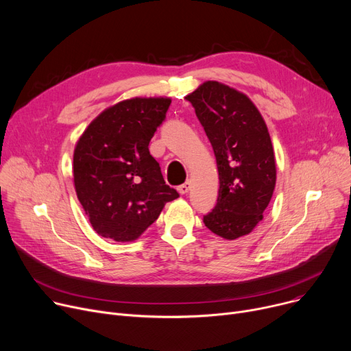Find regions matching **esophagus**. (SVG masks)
Returning <instances> with one entry per match:
<instances>
[{"mask_svg": "<svg viewBox=\"0 0 351 351\" xmlns=\"http://www.w3.org/2000/svg\"><path fill=\"white\" fill-rule=\"evenodd\" d=\"M190 181H185L184 184H181L178 188H177V190H178V193L180 194H182V195H185L188 191H190Z\"/></svg>", "mask_w": 351, "mask_h": 351, "instance_id": "1", "label": "esophagus"}]
</instances>
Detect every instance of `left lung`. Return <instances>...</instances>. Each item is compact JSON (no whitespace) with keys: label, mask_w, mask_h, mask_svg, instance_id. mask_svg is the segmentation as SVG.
<instances>
[{"label":"left lung","mask_w":351,"mask_h":351,"mask_svg":"<svg viewBox=\"0 0 351 351\" xmlns=\"http://www.w3.org/2000/svg\"><path fill=\"white\" fill-rule=\"evenodd\" d=\"M186 99L194 106L217 157L219 195L204 215L205 226L223 239L249 234L263 219L276 186L271 139L254 104L218 82H206Z\"/></svg>","instance_id":"obj_1"}]
</instances>
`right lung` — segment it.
Returning a JSON list of instances; mask_svg holds the SVG:
<instances>
[{"label":"right lung","mask_w":351,"mask_h":351,"mask_svg":"<svg viewBox=\"0 0 351 351\" xmlns=\"http://www.w3.org/2000/svg\"><path fill=\"white\" fill-rule=\"evenodd\" d=\"M170 104V98L122 101L80 138L73 158L75 193L98 234L115 241L138 239L166 202L180 197L149 152Z\"/></svg>","instance_id":"right-lung-1"}]
</instances>
